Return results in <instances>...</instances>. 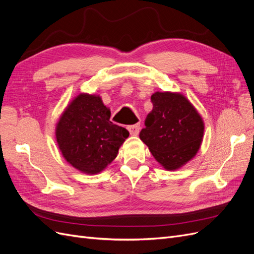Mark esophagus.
<instances>
[{
	"label": "esophagus",
	"mask_w": 254,
	"mask_h": 254,
	"mask_svg": "<svg viewBox=\"0 0 254 254\" xmlns=\"http://www.w3.org/2000/svg\"><path fill=\"white\" fill-rule=\"evenodd\" d=\"M128 130H129V132L131 135H137V134H139V131H140V124H134V125L129 126Z\"/></svg>",
	"instance_id": "esophagus-1"
}]
</instances>
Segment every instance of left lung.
Instances as JSON below:
<instances>
[{"label":"left lung","instance_id":"left-lung-1","mask_svg":"<svg viewBox=\"0 0 254 254\" xmlns=\"http://www.w3.org/2000/svg\"><path fill=\"white\" fill-rule=\"evenodd\" d=\"M152 111L146 117L140 139L168 171L179 168L200 147L203 122L188 99L178 93L156 92Z\"/></svg>","mask_w":254,"mask_h":254}]
</instances>
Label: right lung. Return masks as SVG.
Listing matches in <instances>:
<instances>
[{"label":"right lung","instance_id":"1","mask_svg":"<svg viewBox=\"0 0 254 254\" xmlns=\"http://www.w3.org/2000/svg\"><path fill=\"white\" fill-rule=\"evenodd\" d=\"M110 114L101 97L80 94L60 118L56 128L58 146L75 168L96 174L117 158L129 131L113 124Z\"/></svg>","mask_w":254,"mask_h":254}]
</instances>
